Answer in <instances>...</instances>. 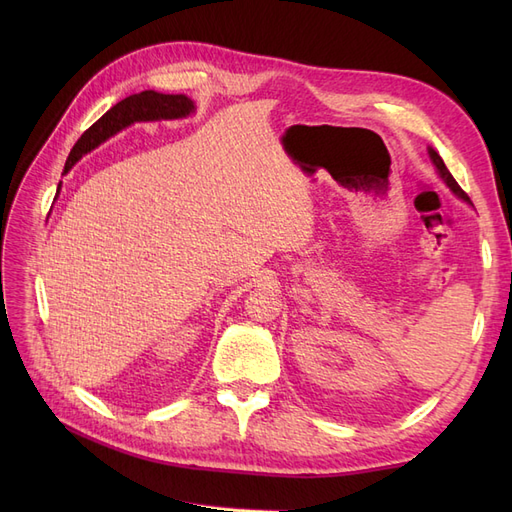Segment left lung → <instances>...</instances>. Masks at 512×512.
Here are the masks:
<instances>
[{"mask_svg":"<svg viewBox=\"0 0 512 512\" xmlns=\"http://www.w3.org/2000/svg\"><path fill=\"white\" fill-rule=\"evenodd\" d=\"M427 153H429V160L433 162V166H436V170H438V175L442 177V181L448 185V188H451V192L455 194V196H459V198H463L466 200V203H470V198H468V194L463 192L461 188H459V183L453 179V175L448 173V168H446V164H444V160L438 156V151L433 149V147H427Z\"/></svg>","mask_w":512,"mask_h":512,"instance_id":"obj_1","label":"left lung"}]
</instances>
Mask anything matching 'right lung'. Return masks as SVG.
I'll use <instances>...</instances> for the list:
<instances>
[{"instance_id": "obj_1", "label": "right lung", "mask_w": 512, "mask_h": 512, "mask_svg": "<svg viewBox=\"0 0 512 512\" xmlns=\"http://www.w3.org/2000/svg\"><path fill=\"white\" fill-rule=\"evenodd\" d=\"M196 111L194 102L183 94H160V91H141V94L128 96L126 100L117 102L111 111H106L94 126L83 132V136L72 147L70 156L66 160L64 173L79 162L85 153L94 151L98 145H102L108 138L115 136L117 132L126 130L136 121H160V119H183ZM61 188V183H59Z\"/></svg>"}]
</instances>
